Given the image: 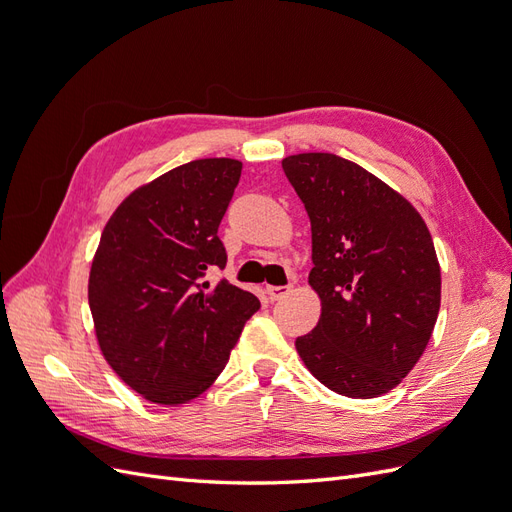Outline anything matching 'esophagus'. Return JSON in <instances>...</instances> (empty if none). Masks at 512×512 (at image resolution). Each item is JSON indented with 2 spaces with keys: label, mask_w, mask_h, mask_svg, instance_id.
I'll return each mask as SVG.
<instances>
[{
  "label": "esophagus",
  "mask_w": 512,
  "mask_h": 512,
  "mask_svg": "<svg viewBox=\"0 0 512 512\" xmlns=\"http://www.w3.org/2000/svg\"><path fill=\"white\" fill-rule=\"evenodd\" d=\"M290 292H292L290 284H286V286H267V294L271 297V301H280Z\"/></svg>",
  "instance_id": "esophagus-1"
}]
</instances>
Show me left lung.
<instances>
[{
    "label": "left lung",
    "instance_id": "1",
    "mask_svg": "<svg viewBox=\"0 0 512 512\" xmlns=\"http://www.w3.org/2000/svg\"><path fill=\"white\" fill-rule=\"evenodd\" d=\"M312 222V286L322 314L297 337L305 367L327 389L389 393L421 359L440 312V265L408 200L335 153L282 162Z\"/></svg>",
    "mask_w": 512,
    "mask_h": 512
}]
</instances>
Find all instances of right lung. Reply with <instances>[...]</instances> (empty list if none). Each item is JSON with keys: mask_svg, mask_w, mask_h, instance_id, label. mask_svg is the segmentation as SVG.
<instances>
[{"mask_svg": "<svg viewBox=\"0 0 512 512\" xmlns=\"http://www.w3.org/2000/svg\"><path fill=\"white\" fill-rule=\"evenodd\" d=\"M239 177V160L188 162L134 190L104 226L89 273L98 344L153 404L205 393L260 307L228 280L205 282L226 267L218 228Z\"/></svg>", "mask_w": 512, "mask_h": 512, "instance_id": "add662e5", "label": "right lung"}]
</instances>
